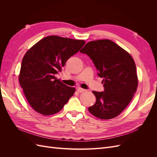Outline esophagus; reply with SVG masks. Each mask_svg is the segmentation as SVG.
Listing matches in <instances>:
<instances>
[{
  "mask_svg": "<svg viewBox=\"0 0 157 157\" xmlns=\"http://www.w3.org/2000/svg\"><path fill=\"white\" fill-rule=\"evenodd\" d=\"M77 91H78L79 93H82V92H84L85 91H86V90L82 89V88H77Z\"/></svg>",
  "mask_w": 157,
  "mask_h": 157,
  "instance_id": "obj_1",
  "label": "esophagus"
}]
</instances>
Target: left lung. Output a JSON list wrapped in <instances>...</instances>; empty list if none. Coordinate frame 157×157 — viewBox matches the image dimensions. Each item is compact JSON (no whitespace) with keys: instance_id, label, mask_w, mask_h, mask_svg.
<instances>
[{"instance_id":"obj_1","label":"left lung","mask_w":157,"mask_h":157,"mask_svg":"<svg viewBox=\"0 0 157 157\" xmlns=\"http://www.w3.org/2000/svg\"><path fill=\"white\" fill-rule=\"evenodd\" d=\"M92 60L98 75L103 78V92H95L96 101L90 113L101 119L117 117L129 104L138 80L132 56L115 42L107 39L89 42L80 51Z\"/></svg>"}]
</instances>
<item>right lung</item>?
Here are the masks:
<instances>
[{
  "label": "right lung",
  "mask_w": 157,
  "mask_h": 157,
  "mask_svg": "<svg viewBox=\"0 0 157 157\" xmlns=\"http://www.w3.org/2000/svg\"><path fill=\"white\" fill-rule=\"evenodd\" d=\"M85 41L58 36L41 39L27 52L22 59L19 82L35 111L44 115L58 113L73 96L75 88L55 77Z\"/></svg>",
  "instance_id": "1"
}]
</instances>
